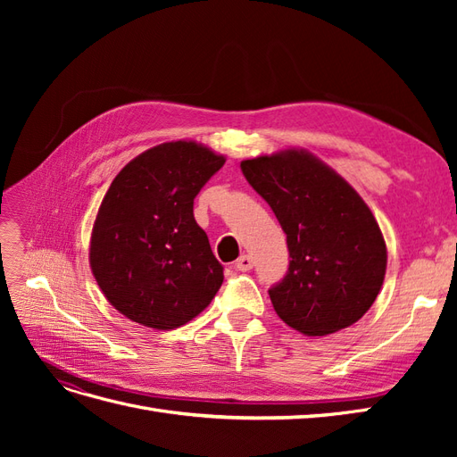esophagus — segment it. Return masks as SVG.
<instances>
[{
	"label": "esophagus",
	"mask_w": 457,
	"mask_h": 457,
	"mask_svg": "<svg viewBox=\"0 0 457 457\" xmlns=\"http://www.w3.org/2000/svg\"><path fill=\"white\" fill-rule=\"evenodd\" d=\"M237 267L238 270H242V272H247V270H252L253 269V257H250V255H242V257H238V261H237Z\"/></svg>",
	"instance_id": "esophagus-1"
}]
</instances>
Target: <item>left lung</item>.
Masks as SVG:
<instances>
[{
    "instance_id": "8db88e82",
    "label": "left lung",
    "mask_w": 457,
    "mask_h": 457,
    "mask_svg": "<svg viewBox=\"0 0 457 457\" xmlns=\"http://www.w3.org/2000/svg\"><path fill=\"white\" fill-rule=\"evenodd\" d=\"M240 168L278 219L292 257L269 289L276 314L311 337L361 320L386 269L383 234L361 195L307 150L244 160Z\"/></svg>"
}]
</instances>
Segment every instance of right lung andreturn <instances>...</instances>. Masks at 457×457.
<instances>
[{
	"label": "right lung",
	"mask_w": 457,
	"mask_h": 457,
	"mask_svg": "<svg viewBox=\"0 0 457 457\" xmlns=\"http://www.w3.org/2000/svg\"><path fill=\"white\" fill-rule=\"evenodd\" d=\"M225 156L195 141L148 148L110 185L96 213L89 262L110 305L154 329L190 322L223 284L195 198Z\"/></svg>",
	"instance_id": "right-lung-1"
}]
</instances>
